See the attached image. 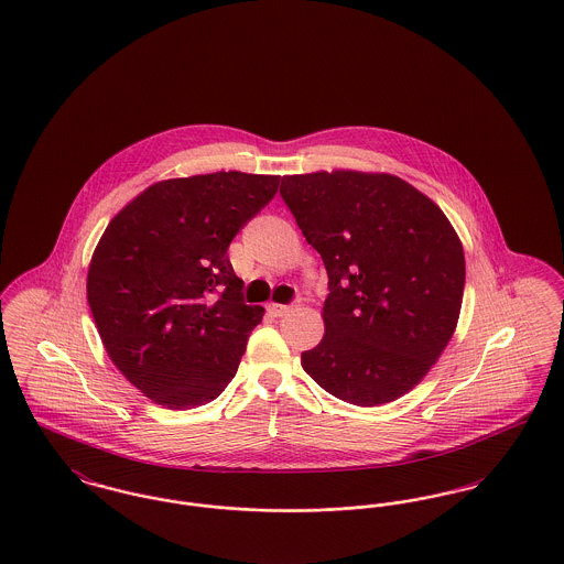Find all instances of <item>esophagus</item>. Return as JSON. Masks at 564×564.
<instances>
[{
    "label": "esophagus",
    "mask_w": 564,
    "mask_h": 564,
    "mask_svg": "<svg viewBox=\"0 0 564 564\" xmlns=\"http://www.w3.org/2000/svg\"><path fill=\"white\" fill-rule=\"evenodd\" d=\"M288 312H290V305H279V303H270L268 305V313L272 317H281V315H285Z\"/></svg>",
    "instance_id": "esophagus-1"
}]
</instances>
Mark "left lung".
I'll use <instances>...</instances> for the list:
<instances>
[{
  "label": "left lung",
  "mask_w": 564,
  "mask_h": 564,
  "mask_svg": "<svg viewBox=\"0 0 564 564\" xmlns=\"http://www.w3.org/2000/svg\"><path fill=\"white\" fill-rule=\"evenodd\" d=\"M279 192L328 274L326 330L301 355L303 370L344 402H393L429 375L456 328V231L426 194L384 173L288 175Z\"/></svg>",
  "instance_id": "obj_1"
}]
</instances>
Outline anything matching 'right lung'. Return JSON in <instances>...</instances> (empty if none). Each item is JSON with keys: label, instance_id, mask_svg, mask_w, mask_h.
<instances>
[{"label": "right lung", "instance_id": "1", "mask_svg": "<svg viewBox=\"0 0 564 564\" xmlns=\"http://www.w3.org/2000/svg\"><path fill=\"white\" fill-rule=\"evenodd\" d=\"M279 180L220 171L158 182L101 236L88 305L112 364L155 404L212 402L238 372L263 310L245 303L227 249Z\"/></svg>", "mask_w": 564, "mask_h": 564}]
</instances>
